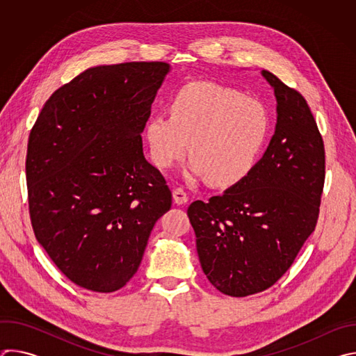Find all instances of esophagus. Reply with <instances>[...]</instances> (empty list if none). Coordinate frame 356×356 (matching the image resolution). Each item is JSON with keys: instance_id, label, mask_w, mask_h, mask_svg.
<instances>
[{"instance_id": "obj_1", "label": "esophagus", "mask_w": 356, "mask_h": 356, "mask_svg": "<svg viewBox=\"0 0 356 356\" xmlns=\"http://www.w3.org/2000/svg\"><path fill=\"white\" fill-rule=\"evenodd\" d=\"M173 200H175L176 204L181 206V204H186L187 200H188V195H187V193L183 188L177 187V188L173 190Z\"/></svg>"}]
</instances>
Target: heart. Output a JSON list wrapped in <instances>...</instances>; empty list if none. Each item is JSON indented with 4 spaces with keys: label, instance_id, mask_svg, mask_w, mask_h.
<instances>
[{
    "label": "heart",
    "instance_id": "obj_1",
    "mask_svg": "<svg viewBox=\"0 0 356 356\" xmlns=\"http://www.w3.org/2000/svg\"><path fill=\"white\" fill-rule=\"evenodd\" d=\"M169 113L154 114L145 125L152 162L168 169L188 149L186 173L221 187L253 170L270 131L262 101L210 81L180 87L169 99Z\"/></svg>",
    "mask_w": 356,
    "mask_h": 356
}]
</instances>
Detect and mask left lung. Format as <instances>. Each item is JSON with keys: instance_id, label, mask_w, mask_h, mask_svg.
Segmentation results:
<instances>
[{"instance_id": "1", "label": "left lung", "mask_w": 356, "mask_h": 356, "mask_svg": "<svg viewBox=\"0 0 356 356\" xmlns=\"http://www.w3.org/2000/svg\"><path fill=\"white\" fill-rule=\"evenodd\" d=\"M276 97L275 135L253 170L187 216L198 259L221 293L245 297L273 286L316 228L325 179V152L304 97L261 72Z\"/></svg>"}]
</instances>
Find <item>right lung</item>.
<instances>
[{
    "mask_svg": "<svg viewBox=\"0 0 356 356\" xmlns=\"http://www.w3.org/2000/svg\"><path fill=\"white\" fill-rule=\"evenodd\" d=\"M169 72L165 62L90 67L50 95L31 131L32 228L59 270L83 289L124 287L172 207L140 136Z\"/></svg>",
    "mask_w": 356,
    "mask_h": 356,
    "instance_id": "right-lung-1",
    "label": "right lung"
}]
</instances>
